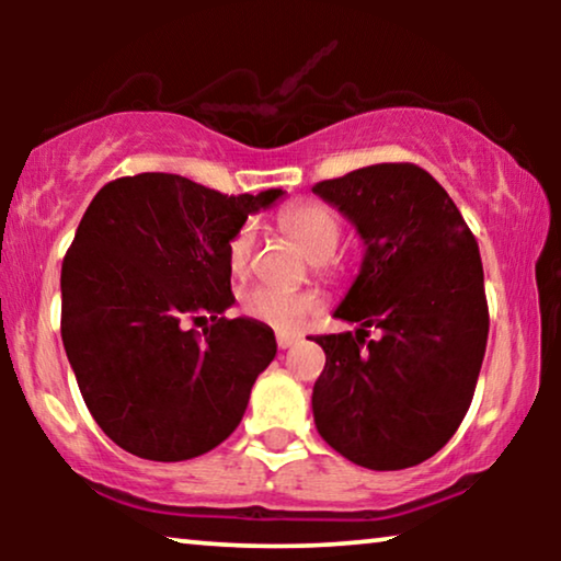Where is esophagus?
I'll return each mask as SVG.
<instances>
[{"mask_svg": "<svg viewBox=\"0 0 561 561\" xmlns=\"http://www.w3.org/2000/svg\"><path fill=\"white\" fill-rule=\"evenodd\" d=\"M275 342H278V350H288V347H294V344L298 342V336H294V334H278V336H275Z\"/></svg>", "mask_w": 561, "mask_h": 561, "instance_id": "obj_1", "label": "esophagus"}]
</instances>
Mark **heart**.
I'll use <instances>...</instances> for the list:
<instances>
[{
    "label": "heart",
    "mask_w": 561,
    "mask_h": 561,
    "mask_svg": "<svg viewBox=\"0 0 561 561\" xmlns=\"http://www.w3.org/2000/svg\"><path fill=\"white\" fill-rule=\"evenodd\" d=\"M278 227L306 252V257L319 265L329 263L342 237L340 217L321 202L288 204L278 214ZM252 250H255V227L242 225L227 244V265L234 278L248 275ZM317 306L319 301L311 294L273 286L248 288L240 296L244 317L255 319L275 332H296L317 311Z\"/></svg>",
    "instance_id": "heart-1"
}]
</instances>
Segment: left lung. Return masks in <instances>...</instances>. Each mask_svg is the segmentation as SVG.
I'll list each match as a JSON object with an SVG mask.
<instances>
[{
    "label": "left lung",
    "mask_w": 561,
    "mask_h": 561,
    "mask_svg": "<svg viewBox=\"0 0 561 561\" xmlns=\"http://www.w3.org/2000/svg\"><path fill=\"white\" fill-rule=\"evenodd\" d=\"M313 194L355 225L359 275L319 334L327 365L313 421L329 447L367 470H403L447 444L470 409L488 344L478 240L447 191L413 163H378L321 181ZM370 325L380 341H365Z\"/></svg>",
    "instance_id": "1"
}]
</instances>
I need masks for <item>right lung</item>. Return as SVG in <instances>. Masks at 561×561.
<instances>
[{"mask_svg": "<svg viewBox=\"0 0 561 561\" xmlns=\"http://www.w3.org/2000/svg\"><path fill=\"white\" fill-rule=\"evenodd\" d=\"M280 196L137 173L89 204L60 271V336L91 416L129 455L181 462L242 421L278 344L255 319H225L227 244ZM206 318L204 335L187 327Z\"/></svg>", "mask_w": 561, "mask_h": 561, "instance_id": "add662e5", "label": "right lung"}]
</instances>
